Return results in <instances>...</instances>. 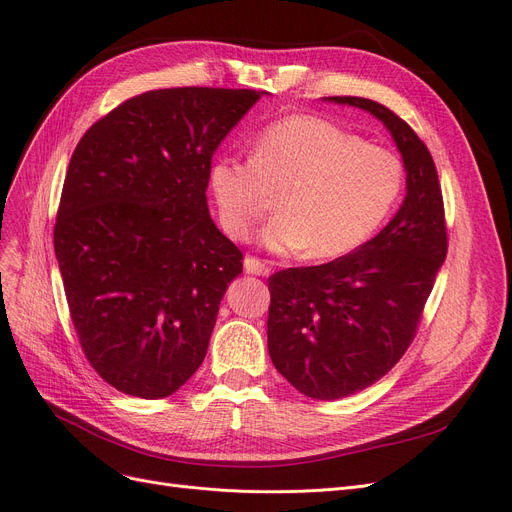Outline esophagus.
I'll return each mask as SVG.
<instances>
[{"mask_svg": "<svg viewBox=\"0 0 512 512\" xmlns=\"http://www.w3.org/2000/svg\"><path fill=\"white\" fill-rule=\"evenodd\" d=\"M243 269H245V273H250V275H260V277H267V275L271 273L269 264H267V262H262V260H258V258H254V256H248V258L243 260Z\"/></svg>", "mask_w": 512, "mask_h": 512, "instance_id": "esophagus-1", "label": "esophagus"}]
</instances>
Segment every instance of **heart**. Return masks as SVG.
Returning a JSON list of instances; mask_svg holds the SVG:
<instances>
[{"mask_svg":"<svg viewBox=\"0 0 512 512\" xmlns=\"http://www.w3.org/2000/svg\"><path fill=\"white\" fill-rule=\"evenodd\" d=\"M405 187L403 161L330 119L290 115L264 128L254 155L220 153L210 189L224 231L250 239L279 193L262 241L277 254L332 260L370 241Z\"/></svg>","mask_w":512,"mask_h":512,"instance_id":"b5f03b06","label":"heart"}]
</instances>
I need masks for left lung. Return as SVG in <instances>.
Wrapping results in <instances>:
<instances>
[{"label":"left lung","instance_id":"1","mask_svg":"<svg viewBox=\"0 0 512 512\" xmlns=\"http://www.w3.org/2000/svg\"><path fill=\"white\" fill-rule=\"evenodd\" d=\"M325 100L380 119L407 172L401 208L374 239L327 264L269 279L273 365L302 395L332 401L378 382L412 344L447 254V231L435 161L418 134L376 100Z\"/></svg>","mask_w":512,"mask_h":512}]
</instances>
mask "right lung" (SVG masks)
Here are the masks:
<instances>
[{"label":"right lung","instance_id":"1","mask_svg":"<svg viewBox=\"0 0 512 512\" xmlns=\"http://www.w3.org/2000/svg\"><path fill=\"white\" fill-rule=\"evenodd\" d=\"M264 92L151 90L81 136L54 252L79 344L117 391L163 399L208 353L243 254L210 216L212 155Z\"/></svg>","mask_w":512,"mask_h":512}]
</instances>
